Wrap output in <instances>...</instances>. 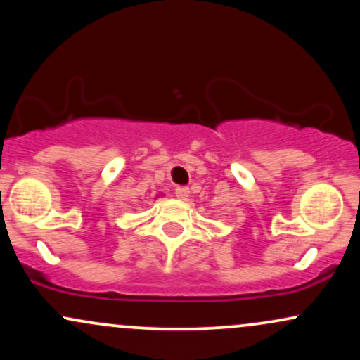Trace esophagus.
Instances as JSON below:
<instances>
[{
    "label": "esophagus",
    "mask_w": 360,
    "mask_h": 360,
    "mask_svg": "<svg viewBox=\"0 0 360 360\" xmlns=\"http://www.w3.org/2000/svg\"><path fill=\"white\" fill-rule=\"evenodd\" d=\"M176 196L179 198V200L186 201L189 198V189L184 188V186H179V188H176Z\"/></svg>",
    "instance_id": "obj_1"
}]
</instances>
